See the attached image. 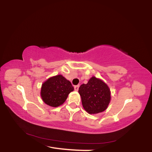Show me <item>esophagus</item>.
<instances>
[{"label":"esophagus","instance_id":"34e87169","mask_svg":"<svg viewBox=\"0 0 152 152\" xmlns=\"http://www.w3.org/2000/svg\"><path fill=\"white\" fill-rule=\"evenodd\" d=\"M79 85H76V86H74V90H75L76 91H78V88H79Z\"/></svg>","mask_w":152,"mask_h":152}]
</instances>
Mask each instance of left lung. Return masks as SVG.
<instances>
[{"mask_svg":"<svg viewBox=\"0 0 152 152\" xmlns=\"http://www.w3.org/2000/svg\"><path fill=\"white\" fill-rule=\"evenodd\" d=\"M78 92L83 108L91 115L103 112L107 109L111 99L109 87L101 79L95 76L91 77L87 84H82Z\"/></svg>","mask_w":152,"mask_h":152,"instance_id":"obj_1","label":"left lung"}]
</instances>
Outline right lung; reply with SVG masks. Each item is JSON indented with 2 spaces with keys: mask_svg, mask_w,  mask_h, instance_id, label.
Returning <instances> with one entry per match:
<instances>
[{
  "mask_svg": "<svg viewBox=\"0 0 152 152\" xmlns=\"http://www.w3.org/2000/svg\"><path fill=\"white\" fill-rule=\"evenodd\" d=\"M74 91L71 82L59 74L48 78L42 85L41 97L46 104L58 107L62 104Z\"/></svg>",
  "mask_w": 152,
  "mask_h": 152,
  "instance_id": "right-lung-1",
  "label": "right lung"
}]
</instances>
